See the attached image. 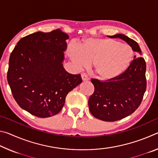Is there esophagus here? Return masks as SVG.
Segmentation results:
<instances>
[{
  "label": "esophagus",
  "mask_w": 158,
  "mask_h": 158,
  "mask_svg": "<svg viewBox=\"0 0 158 158\" xmlns=\"http://www.w3.org/2000/svg\"><path fill=\"white\" fill-rule=\"evenodd\" d=\"M81 76V79H82L83 81H88V80L89 79V77H88V76L86 75V74L82 73Z\"/></svg>",
  "instance_id": "34e87169"
}]
</instances>
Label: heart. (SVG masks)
<instances>
[{"label":"heart","instance_id":"b5f03b06","mask_svg":"<svg viewBox=\"0 0 158 158\" xmlns=\"http://www.w3.org/2000/svg\"><path fill=\"white\" fill-rule=\"evenodd\" d=\"M67 53L78 68H84L93 62L95 76L102 81H109L121 75L134 56L129 45L110 38L87 39L79 47L69 46Z\"/></svg>","mask_w":158,"mask_h":158}]
</instances>
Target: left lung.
Instances as JSON below:
<instances>
[{"instance_id": "obj_1", "label": "left lung", "mask_w": 158, "mask_h": 158, "mask_svg": "<svg viewBox=\"0 0 158 158\" xmlns=\"http://www.w3.org/2000/svg\"><path fill=\"white\" fill-rule=\"evenodd\" d=\"M111 38L123 40L134 52L141 54L137 42L123 34ZM146 65L144 58H136L121 75L109 81H100L91 79L94 93L89 100L91 114L104 121H116L132 114L139 105L146 89Z\"/></svg>"}]
</instances>
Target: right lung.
<instances>
[{
	"instance_id": "add662e5",
	"label": "right lung",
	"mask_w": 158,
	"mask_h": 158,
	"mask_svg": "<svg viewBox=\"0 0 158 158\" xmlns=\"http://www.w3.org/2000/svg\"><path fill=\"white\" fill-rule=\"evenodd\" d=\"M68 38L60 29L36 32L21 38L10 54L7 79L13 97L37 117L59 113L68 93L82 82L63 66Z\"/></svg>"
}]
</instances>
